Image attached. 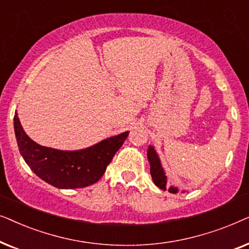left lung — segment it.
I'll return each instance as SVG.
<instances>
[{"instance_id":"1","label":"left lung","mask_w":249,"mask_h":249,"mask_svg":"<svg viewBox=\"0 0 249 249\" xmlns=\"http://www.w3.org/2000/svg\"><path fill=\"white\" fill-rule=\"evenodd\" d=\"M147 158L148 161L151 163V176L153 181L156 186L159 187L160 189L162 190H166L169 189L170 193L176 194L178 192V189L176 187H169L168 186V181H166V176L164 171H163L161 163H160L159 156L156 154V152L153 148V146H149L148 151H147Z\"/></svg>"}]
</instances>
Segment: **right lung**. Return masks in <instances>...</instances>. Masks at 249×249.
I'll return each instance as SVG.
<instances>
[{
	"label": "right lung",
	"mask_w": 249,
	"mask_h": 249,
	"mask_svg": "<svg viewBox=\"0 0 249 249\" xmlns=\"http://www.w3.org/2000/svg\"><path fill=\"white\" fill-rule=\"evenodd\" d=\"M15 132L20 154L36 176L56 188H84L97 182L129 132L102 141L80 151H59L32 141L15 114Z\"/></svg>",
	"instance_id": "add662e5"
}]
</instances>
